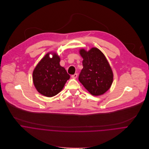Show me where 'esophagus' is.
Listing matches in <instances>:
<instances>
[{
  "mask_svg": "<svg viewBox=\"0 0 149 149\" xmlns=\"http://www.w3.org/2000/svg\"><path fill=\"white\" fill-rule=\"evenodd\" d=\"M77 77V73H75V74H73V75H72V77L73 79H76Z\"/></svg>",
  "mask_w": 149,
  "mask_h": 149,
  "instance_id": "esophagus-1",
  "label": "esophagus"
}]
</instances>
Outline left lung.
Here are the masks:
<instances>
[{"label": "left lung", "mask_w": 149, "mask_h": 149, "mask_svg": "<svg viewBox=\"0 0 149 149\" xmlns=\"http://www.w3.org/2000/svg\"><path fill=\"white\" fill-rule=\"evenodd\" d=\"M80 54L83 58V68L79 76L80 82L93 96L104 94L110 88L113 79L106 57L96 47L88 52L81 49Z\"/></svg>", "instance_id": "8db88e82"}]
</instances>
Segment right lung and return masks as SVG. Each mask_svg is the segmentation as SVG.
Here are the masks:
<instances>
[{"label": "right lung", "mask_w": 149, "mask_h": 149, "mask_svg": "<svg viewBox=\"0 0 149 149\" xmlns=\"http://www.w3.org/2000/svg\"><path fill=\"white\" fill-rule=\"evenodd\" d=\"M60 57L55 54L53 58L47 53L38 64L33 72V83L37 91L46 97H53L63 88L70 75L61 66Z\"/></svg>", "instance_id": "add662e5"}]
</instances>
